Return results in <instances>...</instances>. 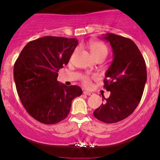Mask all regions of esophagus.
Segmentation results:
<instances>
[{
    "label": "esophagus",
    "mask_w": 160,
    "mask_h": 160,
    "mask_svg": "<svg viewBox=\"0 0 160 160\" xmlns=\"http://www.w3.org/2000/svg\"><path fill=\"white\" fill-rule=\"evenodd\" d=\"M83 94L86 95H92L93 93L90 92H87V91H84L83 92Z\"/></svg>",
    "instance_id": "esophagus-1"
}]
</instances>
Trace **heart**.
I'll return each instance as SVG.
<instances>
[{"label": "heart", "mask_w": 160, "mask_h": 160, "mask_svg": "<svg viewBox=\"0 0 160 160\" xmlns=\"http://www.w3.org/2000/svg\"><path fill=\"white\" fill-rule=\"evenodd\" d=\"M89 49L93 58L102 55H107L108 49L107 47L103 43L97 40H91L89 43ZM91 78L89 76L83 77L82 79V84L86 87L91 86Z\"/></svg>", "instance_id": "1"}]
</instances>
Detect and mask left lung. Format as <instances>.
Here are the masks:
<instances>
[{
    "label": "left lung",
    "mask_w": 160,
    "mask_h": 160,
    "mask_svg": "<svg viewBox=\"0 0 160 160\" xmlns=\"http://www.w3.org/2000/svg\"><path fill=\"white\" fill-rule=\"evenodd\" d=\"M104 38L113 52V62L104 80V88L111 95L108 98L104 97L105 102L93 115L105 123H115L127 118L138 105L147 81L146 64L131 39L111 33Z\"/></svg>",
    "instance_id": "8db88e82"
}]
</instances>
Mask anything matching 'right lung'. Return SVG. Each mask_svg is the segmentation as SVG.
<instances>
[{
	"label": "right lung",
	"instance_id": "right-lung-1",
	"mask_svg": "<svg viewBox=\"0 0 160 160\" xmlns=\"http://www.w3.org/2000/svg\"><path fill=\"white\" fill-rule=\"evenodd\" d=\"M77 46L74 38L43 37L28 42L14 64L20 101L41 123L52 125L65 120L73 99L82 94L80 86H68L57 80L58 71L68 63Z\"/></svg>",
	"mask_w": 160,
	"mask_h": 160
}]
</instances>
